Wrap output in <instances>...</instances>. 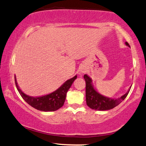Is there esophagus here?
I'll use <instances>...</instances> for the list:
<instances>
[{
    "label": "esophagus",
    "mask_w": 146,
    "mask_h": 146,
    "mask_svg": "<svg viewBox=\"0 0 146 146\" xmlns=\"http://www.w3.org/2000/svg\"><path fill=\"white\" fill-rule=\"evenodd\" d=\"M82 71V73H85V71H84V70H82V71Z\"/></svg>",
    "instance_id": "obj_1"
}]
</instances>
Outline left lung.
I'll list each match as a JSON object with an SVG mask.
<instances>
[{
    "label": "left lung",
    "mask_w": 146,
    "mask_h": 146,
    "mask_svg": "<svg viewBox=\"0 0 146 146\" xmlns=\"http://www.w3.org/2000/svg\"><path fill=\"white\" fill-rule=\"evenodd\" d=\"M125 44L127 46L130 45L127 42ZM84 78L86 81V104L89 108L94 110L99 111H105L111 110L118 105L122 101H123L129 94L130 88L126 93L121 96L120 98L114 99L105 96L98 92L95 90L92 84V80L88 75H84Z\"/></svg>",
    "instance_id": "1"
}]
</instances>
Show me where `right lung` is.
<instances>
[{
    "mask_svg": "<svg viewBox=\"0 0 146 146\" xmlns=\"http://www.w3.org/2000/svg\"><path fill=\"white\" fill-rule=\"evenodd\" d=\"M77 78V75L73 77L69 80H66L64 84L61 86L59 88L46 95L41 96H31L24 94L17 85L16 78L15 76V86L18 90L20 95L22 96L23 99L28 104L32 106L36 110H40L42 111H54L58 110L62 108L65 101L66 93L68 89L71 86L75 79Z\"/></svg>",
    "mask_w": 146,
    "mask_h": 146,
    "instance_id": "1",
    "label": "right lung"
}]
</instances>
